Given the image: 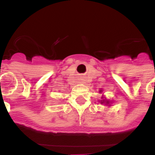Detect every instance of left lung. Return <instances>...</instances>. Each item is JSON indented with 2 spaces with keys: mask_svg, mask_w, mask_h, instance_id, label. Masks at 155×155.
<instances>
[{
  "mask_svg": "<svg viewBox=\"0 0 155 155\" xmlns=\"http://www.w3.org/2000/svg\"><path fill=\"white\" fill-rule=\"evenodd\" d=\"M104 102H105V101H103V102H101V103H104ZM106 103L109 104V102H108V101H107V102H106Z\"/></svg>",
  "mask_w": 155,
  "mask_h": 155,
  "instance_id": "8db88e82",
  "label": "left lung"
}]
</instances>
